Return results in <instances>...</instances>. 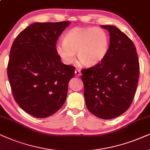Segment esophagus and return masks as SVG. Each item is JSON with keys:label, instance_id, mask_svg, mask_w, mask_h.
<instances>
[{"label": "esophagus", "instance_id": "1", "mask_svg": "<svg viewBox=\"0 0 150 150\" xmlns=\"http://www.w3.org/2000/svg\"><path fill=\"white\" fill-rule=\"evenodd\" d=\"M75 76H76V77H79V76H80V75H81V73L80 70H79V69L75 70Z\"/></svg>", "mask_w": 150, "mask_h": 150}]
</instances>
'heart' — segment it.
<instances>
[{
    "mask_svg": "<svg viewBox=\"0 0 150 150\" xmlns=\"http://www.w3.org/2000/svg\"><path fill=\"white\" fill-rule=\"evenodd\" d=\"M110 39L107 32L99 27H75L69 30L59 42L56 51L62 61L71 64L75 53L80 64L86 67L98 64L109 51Z\"/></svg>",
    "mask_w": 150,
    "mask_h": 150,
    "instance_id": "1",
    "label": "heart"
}]
</instances>
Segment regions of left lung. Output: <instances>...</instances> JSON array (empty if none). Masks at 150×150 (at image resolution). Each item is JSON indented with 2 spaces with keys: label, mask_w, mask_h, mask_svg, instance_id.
Segmentation results:
<instances>
[{
  "label": "left lung",
  "mask_w": 150,
  "mask_h": 150,
  "mask_svg": "<svg viewBox=\"0 0 150 150\" xmlns=\"http://www.w3.org/2000/svg\"><path fill=\"white\" fill-rule=\"evenodd\" d=\"M110 33L109 51L98 64L81 70L86 104L103 119L124 113L134 97L139 76V62L132 41L112 25H101Z\"/></svg>",
  "instance_id": "left-lung-1"
}]
</instances>
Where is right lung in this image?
I'll use <instances>...</instances> for the list:
<instances>
[{"label":"right lung","instance_id":"1","mask_svg":"<svg viewBox=\"0 0 150 150\" xmlns=\"http://www.w3.org/2000/svg\"><path fill=\"white\" fill-rule=\"evenodd\" d=\"M69 21L35 23L19 33L11 46L7 76L15 101L36 118H46L64 103L75 68L62 62L56 42Z\"/></svg>","mask_w":150,"mask_h":150}]
</instances>
